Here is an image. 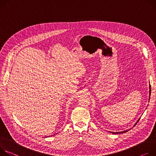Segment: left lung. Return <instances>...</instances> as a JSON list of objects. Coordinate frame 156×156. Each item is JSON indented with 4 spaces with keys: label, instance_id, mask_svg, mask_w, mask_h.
Here are the masks:
<instances>
[{
    "label": "left lung",
    "instance_id": "left-lung-1",
    "mask_svg": "<svg viewBox=\"0 0 156 156\" xmlns=\"http://www.w3.org/2000/svg\"><path fill=\"white\" fill-rule=\"evenodd\" d=\"M151 85H149V97H150V95H151ZM138 122H139V120H138L137 121V122H136V123ZM136 124H135V125H136ZM125 132H127V131H122V132H117V133H114V134H119V133H125Z\"/></svg>",
    "mask_w": 156,
    "mask_h": 156
}]
</instances>
